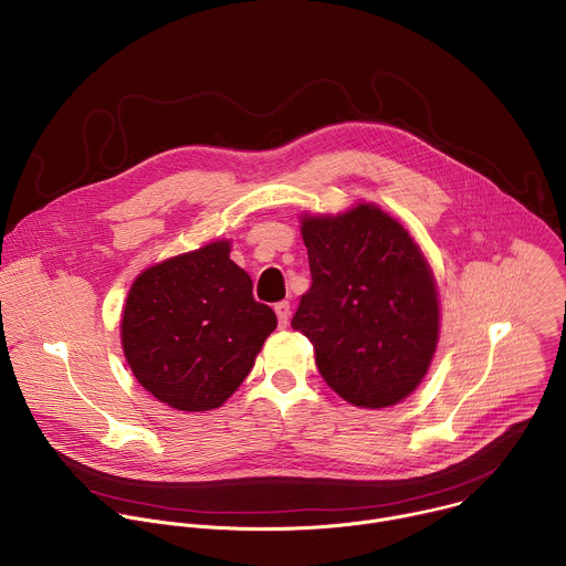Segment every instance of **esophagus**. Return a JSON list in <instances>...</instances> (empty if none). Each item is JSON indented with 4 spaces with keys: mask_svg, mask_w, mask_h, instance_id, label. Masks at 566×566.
<instances>
[{
    "mask_svg": "<svg viewBox=\"0 0 566 566\" xmlns=\"http://www.w3.org/2000/svg\"><path fill=\"white\" fill-rule=\"evenodd\" d=\"M275 315H277L280 327H282V329H286V325H289V317H291V304H289L286 300L277 302V304H275Z\"/></svg>",
    "mask_w": 566,
    "mask_h": 566,
    "instance_id": "1",
    "label": "esophagus"
}]
</instances>
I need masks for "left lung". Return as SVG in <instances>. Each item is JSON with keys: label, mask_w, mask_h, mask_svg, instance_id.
<instances>
[{"label": "left lung", "mask_w": 566, "mask_h": 566, "mask_svg": "<svg viewBox=\"0 0 566 566\" xmlns=\"http://www.w3.org/2000/svg\"><path fill=\"white\" fill-rule=\"evenodd\" d=\"M300 221L313 282L291 327L311 340L322 378L352 406H396L419 387L439 343L426 255L374 203Z\"/></svg>", "instance_id": "8db88e82"}]
</instances>
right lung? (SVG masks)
Returning a JSON list of instances; mask_svg holds the SVG:
<instances>
[{
  "label": "right lung",
  "mask_w": 566,
  "mask_h": 566,
  "mask_svg": "<svg viewBox=\"0 0 566 566\" xmlns=\"http://www.w3.org/2000/svg\"><path fill=\"white\" fill-rule=\"evenodd\" d=\"M277 327L253 282L230 260V241L145 269L132 284L120 343L136 380L181 412L221 408L244 382Z\"/></svg>",
  "instance_id": "1"
}]
</instances>
